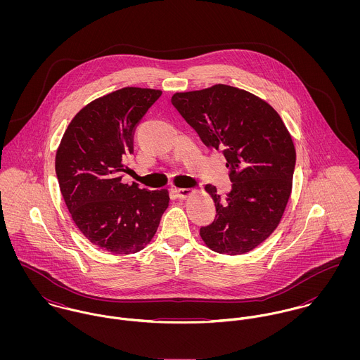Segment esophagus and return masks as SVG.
Instances as JSON below:
<instances>
[{"mask_svg": "<svg viewBox=\"0 0 360 360\" xmlns=\"http://www.w3.org/2000/svg\"><path fill=\"white\" fill-rule=\"evenodd\" d=\"M176 194H177V197H179L180 200H184V198L193 195V194H194V190H193V188H177V190H176Z\"/></svg>", "mask_w": 360, "mask_h": 360, "instance_id": "1", "label": "esophagus"}]
</instances>
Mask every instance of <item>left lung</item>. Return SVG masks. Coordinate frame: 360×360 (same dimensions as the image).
<instances>
[{"label":"left lung","mask_w":360,"mask_h":360,"mask_svg":"<svg viewBox=\"0 0 360 360\" xmlns=\"http://www.w3.org/2000/svg\"><path fill=\"white\" fill-rule=\"evenodd\" d=\"M172 103L206 147L223 151L233 183L224 198L206 186L216 217L201 227L202 241L217 254L252 251L276 230L291 195L297 154L288 129L270 103L227 84L176 93Z\"/></svg>","instance_id":"obj_1"}]
</instances>
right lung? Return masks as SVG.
<instances>
[{
	"instance_id": "obj_1",
	"label": "right lung",
	"mask_w": 360,
	"mask_h": 360,
	"mask_svg": "<svg viewBox=\"0 0 360 360\" xmlns=\"http://www.w3.org/2000/svg\"><path fill=\"white\" fill-rule=\"evenodd\" d=\"M154 89L124 87L82 108L63 133L55 172L63 201L82 234L113 255L144 250L169 206V191L123 184L131 169L134 130L160 97Z\"/></svg>"
}]
</instances>
